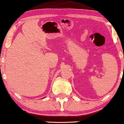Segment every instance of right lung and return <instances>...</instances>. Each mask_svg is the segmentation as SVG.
I'll return each mask as SVG.
<instances>
[{"instance_id": "add662e5", "label": "right lung", "mask_w": 124, "mask_h": 124, "mask_svg": "<svg viewBox=\"0 0 124 124\" xmlns=\"http://www.w3.org/2000/svg\"><path fill=\"white\" fill-rule=\"evenodd\" d=\"M45 98H46V97H45Z\"/></svg>"}]
</instances>
